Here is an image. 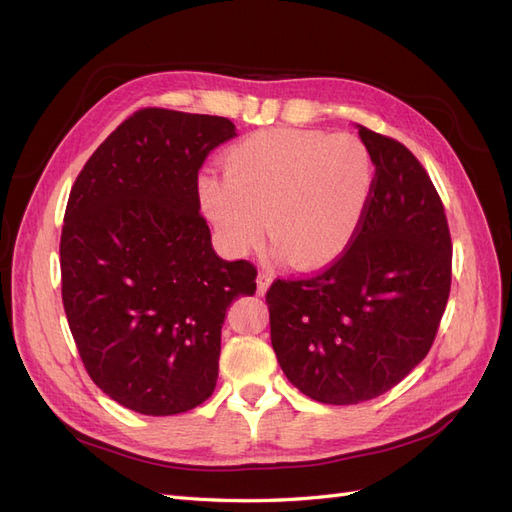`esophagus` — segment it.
<instances>
[{"instance_id": "34e87169", "label": "esophagus", "mask_w": 512, "mask_h": 512, "mask_svg": "<svg viewBox=\"0 0 512 512\" xmlns=\"http://www.w3.org/2000/svg\"><path fill=\"white\" fill-rule=\"evenodd\" d=\"M271 282H273V275H271L269 271H260V273H258V280H256V284H258V294H260V297L269 290Z\"/></svg>"}]
</instances>
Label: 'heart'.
Segmentation results:
<instances>
[{"instance_id":"1","label":"heart","mask_w":512,"mask_h":512,"mask_svg":"<svg viewBox=\"0 0 512 512\" xmlns=\"http://www.w3.org/2000/svg\"><path fill=\"white\" fill-rule=\"evenodd\" d=\"M376 185L369 149L350 134L273 128L243 138L224 175L198 177V200L230 254L265 237L301 269L324 267L359 235Z\"/></svg>"}]
</instances>
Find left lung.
I'll list each match as a JSON object with an SVG mask.
<instances>
[{"label":"left lung","mask_w":512,"mask_h":512,"mask_svg":"<svg viewBox=\"0 0 512 512\" xmlns=\"http://www.w3.org/2000/svg\"><path fill=\"white\" fill-rule=\"evenodd\" d=\"M356 130L376 166L359 235L329 269L267 292L277 363L331 406L404 380L427 356L451 292V232L425 168L393 138Z\"/></svg>","instance_id":"left-lung-1"}]
</instances>
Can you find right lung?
I'll use <instances>...</instances> for the list:
<instances>
[{
    "label": "right lung",
    "instance_id": "obj_1",
    "mask_svg": "<svg viewBox=\"0 0 512 512\" xmlns=\"http://www.w3.org/2000/svg\"><path fill=\"white\" fill-rule=\"evenodd\" d=\"M237 136L226 117L143 108L76 177L61 230V299L83 365L123 408L170 416L211 397L226 309L256 267L224 260L198 170Z\"/></svg>",
    "mask_w": 512,
    "mask_h": 512
}]
</instances>
